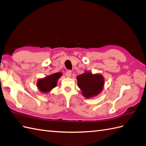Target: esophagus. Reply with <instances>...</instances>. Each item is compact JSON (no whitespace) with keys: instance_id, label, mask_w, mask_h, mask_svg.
<instances>
[{"instance_id":"1","label":"esophagus","mask_w":146,"mask_h":146,"mask_svg":"<svg viewBox=\"0 0 146 146\" xmlns=\"http://www.w3.org/2000/svg\"><path fill=\"white\" fill-rule=\"evenodd\" d=\"M66 75L67 77H71V75H72V71L69 70H67V72H66Z\"/></svg>"}]
</instances>
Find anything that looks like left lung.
<instances>
[{"instance_id": "left-lung-1", "label": "left lung", "mask_w": 146, "mask_h": 146, "mask_svg": "<svg viewBox=\"0 0 146 146\" xmlns=\"http://www.w3.org/2000/svg\"><path fill=\"white\" fill-rule=\"evenodd\" d=\"M78 87L86 98H91L101 92L104 85V79L100 74H92L85 72L77 77Z\"/></svg>"}]
</instances>
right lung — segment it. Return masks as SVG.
Returning a JSON list of instances; mask_svg holds the SVG:
<instances>
[{
	"label": "right lung",
	"instance_id": "add662e5",
	"mask_svg": "<svg viewBox=\"0 0 146 146\" xmlns=\"http://www.w3.org/2000/svg\"><path fill=\"white\" fill-rule=\"evenodd\" d=\"M62 74L60 72H57L47 76L42 79H38L37 87L41 92L47 94L54 89L57 86V80Z\"/></svg>",
	"mask_w": 146,
	"mask_h": 146
}]
</instances>
